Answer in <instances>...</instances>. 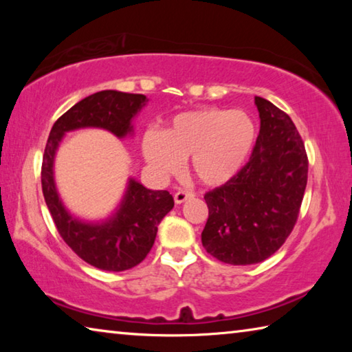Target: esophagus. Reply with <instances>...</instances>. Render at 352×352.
Listing matches in <instances>:
<instances>
[{"instance_id": "34e87169", "label": "esophagus", "mask_w": 352, "mask_h": 352, "mask_svg": "<svg viewBox=\"0 0 352 352\" xmlns=\"http://www.w3.org/2000/svg\"><path fill=\"white\" fill-rule=\"evenodd\" d=\"M190 197H194L192 192H188V190H177L175 195H174V200H175L177 205H180V204H183V201H186Z\"/></svg>"}]
</instances>
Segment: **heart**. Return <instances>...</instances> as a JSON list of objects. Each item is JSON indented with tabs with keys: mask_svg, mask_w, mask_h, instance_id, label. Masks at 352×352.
I'll return each instance as SVG.
<instances>
[{
	"mask_svg": "<svg viewBox=\"0 0 352 352\" xmlns=\"http://www.w3.org/2000/svg\"><path fill=\"white\" fill-rule=\"evenodd\" d=\"M256 142V126L239 110L204 109L172 119L160 135L147 132L142 153L158 175L177 174L182 160L190 158L195 178L208 186H220L239 174Z\"/></svg>",
	"mask_w": 352,
	"mask_h": 352,
	"instance_id": "obj_1",
	"label": "heart"
}]
</instances>
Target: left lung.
Returning <instances> with one entry per match:
<instances>
[{"label":"left lung","mask_w":352,"mask_h":352,"mask_svg":"<svg viewBox=\"0 0 352 352\" xmlns=\"http://www.w3.org/2000/svg\"><path fill=\"white\" fill-rule=\"evenodd\" d=\"M261 118L252 157L239 174L205 194L201 243L231 265L258 264L278 252L300 214L309 160L287 113L256 96Z\"/></svg>","instance_id":"obj_1"}]
</instances>
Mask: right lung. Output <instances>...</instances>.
<instances>
[{
    "mask_svg": "<svg viewBox=\"0 0 352 352\" xmlns=\"http://www.w3.org/2000/svg\"><path fill=\"white\" fill-rule=\"evenodd\" d=\"M144 94L104 90L82 99L57 119L47 138L41 189L58 234L88 264L107 272H124L138 265L155 242L158 223L174 208L168 190H151L130 178L115 216L102 223H85L65 210L54 183L56 151L63 135L83 127L105 129L118 138L132 132V118L146 105Z\"/></svg>",
    "mask_w": 352,
    "mask_h": 352,
    "instance_id": "add662e5",
    "label": "right lung"
}]
</instances>
